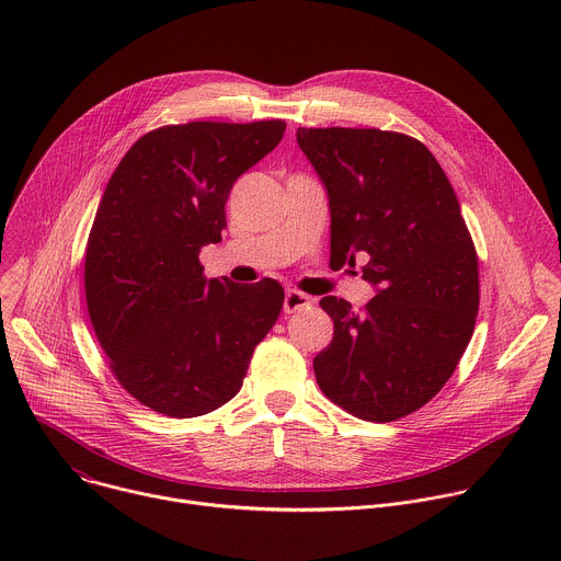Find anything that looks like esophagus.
I'll return each instance as SVG.
<instances>
[{"label":"esophagus","instance_id":"obj_1","mask_svg":"<svg viewBox=\"0 0 561 561\" xmlns=\"http://www.w3.org/2000/svg\"><path fill=\"white\" fill-rule=\"evenodd\" d=\"M312 301L308 295L299 293V290H288L286 297H284V310L290 314V312H297V310H304L308 308Z\"/></svg>","mask_w":561,"mask_h":561}]
</instances>
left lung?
Wrapping results in <instances>:
<instances>
[{
  "mask_svg": "<svg viewBox=\"0 0 561 561\" xmlns=\"http://www.w3.org/2000/svg\"><path fill=\"white\" fill-rule=\"evenodd\" d=\"M329 191L331 262L355 266L377 295L353 310L319 301L335 324L312 362L333 404L394 422L428 404L474 331L479 264L457 195L415 137L379 128H297Z\"/></svg>",
  "mask_w": 561,
  "mask_h": 561,
  "instance_id": "obj_1",
  "label": "left lung"
}]
</instances>
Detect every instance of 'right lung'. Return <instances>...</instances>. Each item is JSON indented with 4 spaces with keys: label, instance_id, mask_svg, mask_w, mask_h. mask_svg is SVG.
Segmentation results:
<instances>
[{
    "label": "right lung",
    "instance_id": "1",
    "mask_svg": "<svg viewBox=\"0 0 561 561\" xmlns=\"http://www.w3.org/2000/svg\"><path fill=\"white\" fill-rule=\"evenodd\" d=\"M284 130L282 119L154 128L106 184L84 257L87 306L115 379L154 413L186 420L230 402L277 322V282L206 279L199 251L221 242L232 184Z\"/></svg>",
    "mask_w": 561,
    "mask_h": 561
}]
</instances>
